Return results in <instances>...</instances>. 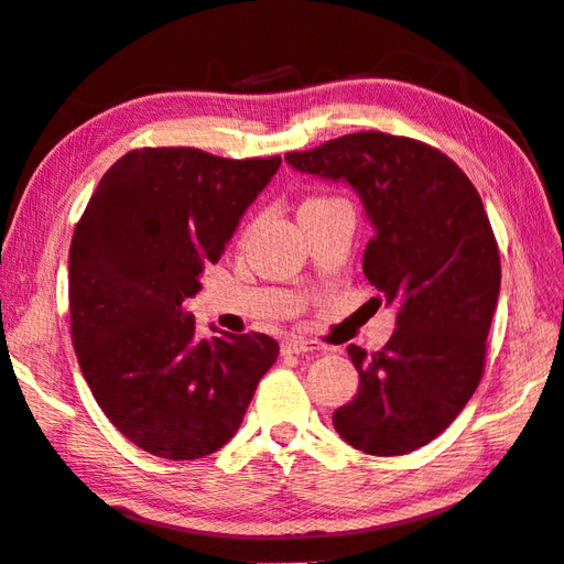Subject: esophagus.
Masks as SVG:
<instances>
[{
	"instance_id": "obj_1",
	"label": "esophagus",
	"mask_w": 564,
	"mask_h": 564,
	"mask_svg": "<svg viewBox=\"0 0 564 564\" xmlns=\"http://www.w3.org/2000/svg\"><path fill=\"white\" fill-rule=\"evenodd\" d=\"M281 350H283L285 355H303V352L317 350V347H315L313 343H308V340H301V337H289V340H283Z\"/></svg>"
}]
</instances>
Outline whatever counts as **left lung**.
<instances>
[{"label":"left lung","mask_w":564,"mask_h":564,"mask_svg":"<svg viewBox=\"0 0 564 564\" xmlns=\"http://www.w3.org/2000/svg\"><path fill=\"white\" fill-rule=\"evenodd\" d=\"M285 160L360 194L372 224L362 271L397 305V330L380 352L347 347L360 387L335 409V432L372 456L414 452L454 422L484 375L500 293L484 202L444 152L377 130Z\"/></svg>","instance_id":"obj_1"}]
</instances>
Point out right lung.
I'll list each match as a JSON object with an SVG mask.
<instances>
[{"label": "right lung", "instance_id": "add662e5", "mask_svg": "<svg viewBox=\"0 0 564 564\" xmlns=\"http://www.w3.org/2000/svg\"><path fill=\"white\" fill-rule=\"evenodd\" d=\"M281 158L197 148L130 150L76 224L68 251L70 337L98 406L142 452L192 460L239 432L279 357L263 333L199 337L184 299L221 259ZM217 330V327H214Z\"/></svg>", "mask_w": 564, "mask_h": 564}]
</instances>
